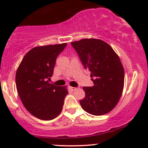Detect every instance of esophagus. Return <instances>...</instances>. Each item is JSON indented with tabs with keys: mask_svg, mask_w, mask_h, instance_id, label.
Here are the masks:
<instances>
[{
	"mask_svg": "<svg viewBox=\"0 0 148 148\" xmlns=\"http://www.w3.org/2000/svg\"><path fill=\"white\" fill-rule=\"evenodd\" d=\"M70 89H71V91H75V90H77V88L76 87H72V86H70Z\"/></svg>",
	"mask_w": 148,
	"mask_h": 148,
	"instance_id": "esophagus-1",
	"label": "esophagus"
}]
</instances>
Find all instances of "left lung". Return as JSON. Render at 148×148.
<instances>
[{"label":"left lung","mask_w":148,"mask_h":148,"mask_svg":"<svg viewBox=\"0 0 148 148\" xmlns=\"http://www.w3.org/2000/svg\"><path fill=\"white\" fill-rule=\"evenodd\" d=\"M85 69L91 72L94 86H84L85 97L80 100L84 111L102 115L112 110L124 88L125 71L117 53L99 39L84 38L71 43Z\"/></svg>","instance_id":"1"}]
</instances>
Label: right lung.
I'll return each mask as SVG.
<instances>
[{"instance_id":"add662e5","label":"right lung","mask_w":148,"mask_h":148,"mask_svg":"<svg viewBox=\"0 0 148 148\" xmlns=\"http://www.w3.org/2000/svg\"><path fill=\"white\" fill-rule=\"evenodd\" d=\"M67 44L37 46L26 53L16 74V89L25 108L43 120L56 118L61 113L68 91L49 80L58 55Z\"/></svg>"}]
</instances>
